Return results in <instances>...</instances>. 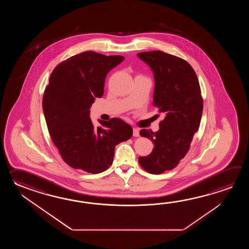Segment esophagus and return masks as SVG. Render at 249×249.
<instances>
[{"label": "esophagus", "instance_id": "1", "mask_svg": "<svg viewBox=\"0 0 249 249\" xmlns=\"http://www.w3.org/2000/svg\"><path fill=\"white\" fill-rule=\"evenodd\" d=\"M132 135H133L134 137H138V136L140 135L139 130H138L137 128H133V129H132Z\"/></svg>", "mask_w": 249, "mask_h": 249}]
</instances>
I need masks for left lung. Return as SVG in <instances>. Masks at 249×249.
<instances>
[{
	"label": "left lung",
	"mask_w": 249,
	"mask_h": 249,
	"mask_svg": "<svg viewBox=\"0 0 249 249\" xmlns=\"http://www.w3.org/2000/svg\"><path fill=\"white\" fill-rule=\"evenodd\" d=\"M137 56L153 72V106L164 117L158 132L141 130L154 148L147 157H140L139 163L148 173L159 175L175 168L188 152L201 120V90L194 69L184 59L160 51Z\"/></svg>",
	"instance_id": "left-lung-1"
}]
</instances>
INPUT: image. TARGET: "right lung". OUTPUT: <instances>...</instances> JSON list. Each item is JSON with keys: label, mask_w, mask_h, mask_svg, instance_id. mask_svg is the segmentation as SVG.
<instances>
[{"label": "right lung", "mask_w": 249, "mask_h": 249, "mask_svg": "<svg viewBox=\"0 0 249 249\" xmlns=\"http://www.w3.org/2000/svg\"><path fill=\"white\" fill-rule=\"evenodd\" d=\"M123 56L85 52L58 64L44 90L42 109L48 130L62 159L74 169L99 174L112 163L117 144L132 137L131 125L120 118L99 120L95 128L90 108L104 92L107 73Z\"/></svg>", "instance_id": "1"}]
</instances>
